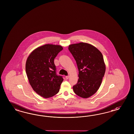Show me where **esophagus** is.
Here are the masks:
<instances>
[{"label":"esophagus","mask_w":134,"mask_h":134,"mask_svg":"<svg viewBox=\"0 0 134 134\" xmlns=\"http://www.w3.org/2000/svg\"><path fill=\"white\" fill-rule=\"evenodd\" d=\"M69 78V76H66V79H68Z\"/></svg>","instance_id":"obj_1"}]
</instances>
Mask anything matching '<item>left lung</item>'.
I'll return each instance as SVG.
<instances>
[{
  "label": "left lung",
  "mask_w": 134,
  "mask_h": 134,
  "mask_svg": "<svg viewBox=\"0 0 134 134\" xmlns=\"http://www.w3.org/2000/svg\"><path fill=\"white\" fill-rule=\"evenodd\" d=\"M77 64L79 80L73 87L75 93L87 98L95 93L99 88L104 76L105 66L102 53L96 47L86 43L69 45Z\"/></svg>",
  "instance_id": "left-lung-1"
}]
</instances>
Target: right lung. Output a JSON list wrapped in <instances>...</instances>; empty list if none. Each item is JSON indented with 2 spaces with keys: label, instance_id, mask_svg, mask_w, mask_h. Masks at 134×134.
Here are the masks:
<instances>
[{
  "label": "right lung",
  "instance_id": "1",
  "mask_svg": "<svg viewBox=\"0 0 134 134\" xmlns=\"http://www.w3.org/2000/svg\"><path fill=\"white\" fill-rule=\"evenodd\" d=\"M62 49L59 45L46 44L34 49L27 59L25 71L29 83L42 97H51L59 92L63 79L57 74L54 59Z\"/></svg>",
  "mask_w": 134,
  "mask_h": 134
}]
</instances>
